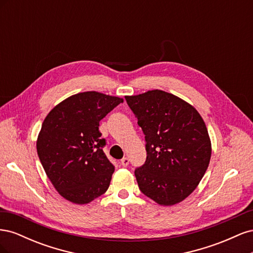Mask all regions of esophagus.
Wrapping results in <instances>:
<instances>
[{"label":"esophagus","instance_id":"1","mask_svg":"<svg viewBox=\"0 0 253 253\" xmlns=\"http://www.w3.org/2000/svg\"><path fill=\"white\" fill-rule=\"evenodd\" d=\"M120 165L122 167H127L128 165V158L127 157H124L121 160H120Z\"/></svg>","mask_w":253,"mask_h":253}]
</instances>
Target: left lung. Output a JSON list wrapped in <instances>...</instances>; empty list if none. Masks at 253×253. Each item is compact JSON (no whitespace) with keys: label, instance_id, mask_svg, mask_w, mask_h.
<instances>
[{"label":"left lung","instance_id":"left-lung-1","mask_svg":"<svg viewBox=\"0 0 253 253\" xmlns=\"http://www.w3.org/2000/svg\"><path fill=\"white\" fill-rule=\"evenodd\" d=\"M145 135V164L135 171L141 192L173 206L193 192L208 169L211 139L201 114L183 99L153 89L126 96Z\"/></svg>","mask_w":253,"mask_h":253}]
</instances>
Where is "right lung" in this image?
Returning <instances> with one entry per match:
<instances>
[{"instance_id": "1", "label": "right lung", "mask_w": 253, "mask_h": 253, "mask_svg": "<svg viewBox=\"0 0 253 253\" xmlns=\"http://www.w3.org/2000/svg\"><path fill=\"white\" fill-rule=\"evenodd\" d=\"M124 99L83 91L58 103L45 117L37 152L47 177L66 201L85 205L105 193L115 168L103 153L99 122Z\"/></svg>"}]
</instances>
